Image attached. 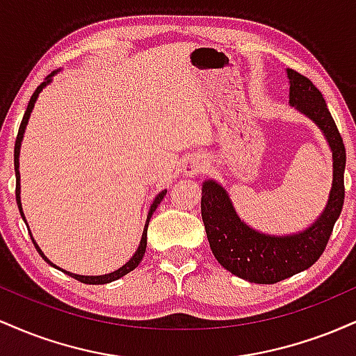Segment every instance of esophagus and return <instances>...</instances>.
<instances>
[{"label":"esophagus","instance_id":"esophagus-1","mask_svg":"<svg viewBox=\"0 0 356 356\" xmlns=\"http://www.w3.org/2000/svg\"><path fill=\"white\" fill-rule=\"evenodd\" d=\"M207 167V162L206 159L202 157H191L187 159L186 164H184V172H186V175H197V174H202L204 170H206Z\"/></svg>","mask_w":356,"mask_h":356}]
</instances>
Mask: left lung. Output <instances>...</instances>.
<instances>
[{
  "label": "left lung",
  "mask_w": 356,
  "mask_h": 356,
  "mask_svg": "<svg viewBox=\"0 0 356 356\" xmlns=\"http://www.w3.org/2000/svg\"><path fill=\"white\" fill-rule=\"evenodd\" d=\"M289 102L325 134L333 152V184L328 204L312 227L295 236L261 234L238 218L227 192L214 181L204 182L201 212L212 254L234 276L257 284H275L305 271L320 259L345 201L346 152L321 92L296 70H288Z\"/></svg>",
  "instance_id": "1"
}]
</instances>
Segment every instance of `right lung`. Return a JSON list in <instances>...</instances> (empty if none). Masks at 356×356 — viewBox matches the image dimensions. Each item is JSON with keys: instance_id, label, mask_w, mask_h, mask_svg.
I'll return each mask as SVG.
<instances>
[{"instance_id": "right-lung-1", "label": "right lung", "mask_w": 356, "mask_h": 356, "mask_svg": "<svg viewBox=\"0 0 356 356\" xmlns=\"http://www.w3.org/2000/svg\"><path fill=\"white\" fill-rule=\"evenodd\" d=\"M55 73V72H53ZM53 73L51 75H48V79L43 81V83H40L38 85V88L35 90L33 92V95H31V99H30V102H28V107H26V112H24V115H23V120H22V125H19V130H18V136H16V142H15V172H16V202H18V209H19V214H22V218H23V220H24V216H23V211H22V202H19V170H18V157H19V145H22V138H23V134H24V129H26V124H28V118H30V113H31V110H33V107H35V102H36V99H38V93L42 92L43 90V87L44 85H48L50 83V80H51V76H53ZM167 194V191H162L161 194L157 195V197L154 199V202H152V206H150V211H149V216H147V222H145V227H144V234H142V239H140V246H138V249L136 251V254H134L132 257H130V261L127 264H124V266H122L120 269H117V271H113V273H110V275H104V276H80V275H73V273H68V271H65L67 273V275H70L72 277H75L76 281H81V283H85V284H105V283H112V281H115V280H118V277H122V276H125L127 273H130V271H134V269H136L137 266H138V263H140L142 261V257H144V254H145V248H147V227H149V220H150V218H152V214H154V211L157 209V206L159 204H161V201L162 199H164V195ZM24 222H26V220H24ZM30 236H31V232H30ZM31 241H33V244H35V248H36V251L40 252V254L43 256V259L47 261L48 264H51V266H55V264L51 263V261H48L47 257H44V254L42 252V249L38 248V244L35 243V239L31 238ZM56 268V266H55ZM60 269V268H58ZM61 271H63V269H61Z\"/></svg>"}]
</instances>
